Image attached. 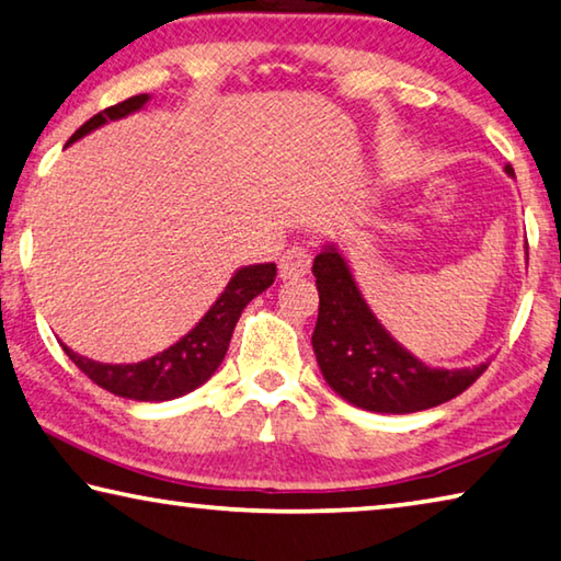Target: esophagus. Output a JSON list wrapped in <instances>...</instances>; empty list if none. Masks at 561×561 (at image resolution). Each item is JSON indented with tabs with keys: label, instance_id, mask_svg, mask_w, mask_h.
Instances as JSON below:
<instances>
[{
	"label": "esophagus",
	"instance_id": "esophagus-1",
	"mask_svg": "<svg viewBox=\"0 0 561 561\" xmlns=\"http://www.w3.org/2000/svg\"><path fill=\"white\" fill-rule=\"evenodd\" d=\"M309 264H312V254H309L307 249L291 247L282 254V260H279V277L282 279L305 277V274L309 272Z\"/></svg>",
	"mask_w": 561,
	"mask_h": 561
}]
</instances>
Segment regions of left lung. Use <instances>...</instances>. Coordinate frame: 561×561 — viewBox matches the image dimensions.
Wrapping results in <instances>:
<instances>
[{
	"mask_svg": "<svg viewBox=\"0 0 561 561\" xmlns=\"http://www.w3.org/2000/svg\"><path fill=\"white\" fill-rule=\"evenodd\" d=\"M504 172L514 176L510 164ZM312 272L319 289L312 346L324 381L344 402L379 414L422 412L465 392L489 367L447 369L416 359L371 312L336 242L322 244Z\"/></svg>",
	"mask_w": 561,
	"mask_h": 561,
	"instance_id": "left-lung-1",
	"label": "left lung"
}]
</instances>
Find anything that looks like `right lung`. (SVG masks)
<instances>
[{"label":"right lung","mask_w":561,"mask_h":561,"mask_svg":"<svg viewBox=\"0 0 561 561\" xmlns=\"http://www.w3.org/2000/svg\"><path fill=\"white\" fill-rule=\"evenodd\" d=\"M152 100L149 94L129 96L114 106H106L104 112L94 114L92 119L84 122L72 137H69L67 147L75 145L77 139L87 137L89 131L104 127L106 122H117L129 117L145 104ZM277 277V264H247L239 266L227 282V287L217 297L215 305L207 309L197 324L186 332L180 342H174L169 350L154 354L145 362L137 364H102L89 357H82L69 350L65 352L84 375L100 385L106 392L135 399V402H167V399H176L194 392L202 387L215 371L219 369L221 359L229 350V340L237 327V319L242 309L252 301L256 295L270 287Z\"/></svg>","instance_id":"right-lung-1"}]
</instances>
